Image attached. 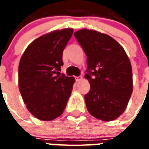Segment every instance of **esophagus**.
<instances>
[{"label":"esophagus","instance_id":"obj_1","mask_svg":"<svg viewBox=\"0 0 149 149\" xmlns=\"http://www.w3.org/2000/svg\"><path fill=\"white\" fill-rule=\"evenodd\" d=\"M82 79H83V77H82V76H79V77H76V80H77V82H79V81H81Z\"/></svg>","mask_w":149,"mask_h":149}]
</instances>
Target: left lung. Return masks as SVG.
Here are the masks:
<instances>
[{
    "label": "left lung",
    "mask_w": 149,
    "mask_h": 149,
    "mask_svg": "<svg viewBox=\"0 0 149 149\" xmlns=\"http://www.w3.org/2000/svg\"><path fill=\"white\" fill-rule=\"evenodd\" d=\"M74 36L86 56L85 78L91 84L89 93L84 96L86 108L99 120H115L125 111L133 91L129 58L108 35L81 29Z\"/></svg>",
    "instance_id": "obj_1"
}]
</instances>
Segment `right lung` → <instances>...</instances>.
Here are the masks:
<instances>
[{"label": "right lung", "mask_w": 149, "mask_h": 149, "mask_svg": "<svg viewBox=\"0 0 149 149\" xmlns=\"http://www.w3.org/2000/svg\"><path fill=\"white\" fill-rule=\"evenodd\" d=\"M73 29L45 34L27 47L18 65V87L30 113L41 120H52L63 113L74 77L60 75L63 52Z\"/></svg>", "instance_id": "1"}]
</instances>
